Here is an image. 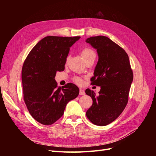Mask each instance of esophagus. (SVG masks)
Instances as JSON below:
<instances>
[{"label": "esophagus", "mask_w": 156, "mask_h": 156, "mask_svg": "<svg viewBox=\"0 0 156 156\" xmlns=\"http://www.w3.org/2000/svg\"><path fill=\"white\" fill-rule=\"evenodd\" d=\"M85 94V92H84V90L80 89L79 90V95H84Z\"/></svg>", "instance_id": "esophagus-1"}]
</instances>
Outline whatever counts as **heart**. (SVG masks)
Instances as JSON below:
<instances>
[{
	"instance_id": "heart-1",
	"label": "heart",
	"mask_w": 156,
	"mask_h": 156,
	"mask_svg": "<svg viewBox=\"0 0 156 156\" xmlns=\"http://www.w3.org/2000/svg\"><path fill=\"white\" fill-rule=\"evenodd\" d=\"M81 55L84 59V60L86 61V62L89 60H91L93 58H96V53L92 49L88 48H84L82 51H81ZM74 81L75 83H76L78 84H81L83 83V80L81 77H76L74 78Z\"/></svg>"
}]
</instances>
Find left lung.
Masks as SVG:
<instances>
[{
  "label": "left lung",
  "mask_w": 156,
  "mask_h": 156,
  "mask_svg": "<svg viewBox=\"0 0 156 156\" xmlns=\"http://www.w3.org/2000/svg\"><path fill=\"white\" fill-rule=\"evenodd\" d=\"M86 42L97 49L99 56L91 84L101 87L98 96L89 88L85 90L93 101L86 115L92 124L106 126L116 120L127 105L133 71L126 52L108 37L93 36Z\"/></svg>",
  "instance_id": "8db88e82"
}]
</instances>
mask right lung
<instances>
[{
  "instance_id": "add662e5",
  "label": "right lung",
  "mask_w": 156,
  "mask_h": 156,
  "mask_svg": "<svg viewBox=\"0 0 156 156\" xmlns=\"http://www.w3.org/2000/svg\"><path fill=\"white\" fill-rule=\"evenodd\" d=\"M80 37L46 36L32 48L23 63V99L30 115L41 124H54L62 116L67 103L79 95L75 84L58 87L55 77L56 72L64 70L69 48Z\"/></svg>"
}]
</instances>
